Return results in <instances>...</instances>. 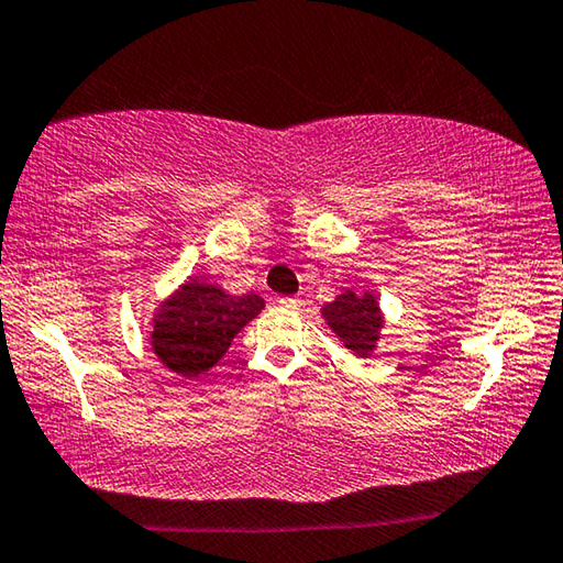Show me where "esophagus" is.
Instances as JSON below:
<instances>
[{
  "instance_id": "1",
  "label": "esophagus",
  "mask_w": 563,
  "mask_h": 563,
  "mask_svg": "<svg viewBox=\"0 0 563 563\" xmlns=\"http://www.w3.org/2000/svg\"><path fill=\"white\" fill-rule=\"evenodd\" d=\"M278 305L285 310H300V300L298 298H278Z\"/></svg>"
}]
</instances>
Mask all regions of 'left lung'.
I'll list each match as a JSON object with an SVG mask.
<instances>
[{"label": "left lung", "mask_w": 563, "mask_h": 563, "mask_svg": "<svg viewBox=\"0 0 563 563\" xmlns=\"http://www.w3.org/2000/svg\"><path fill=\"white\" fill-rule=\"evenodd\" d=\"M322 318L342 340V345L355 352L357 357H367L377 347L379 330L385 322L373 295L355 290H345L328 302L322 308Z\"/></svg>", "instance_id": "left-lung-1"}]
</instances>
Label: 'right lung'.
Returning <instances> with one entry per match:
<instances>
[{
	"label": "right lung",
	"mask_w": 563,
	"mask_h": 563,
	"mask_svg": "<svg viewBox=\"0 0 563 563\" xmlns=\"http://www.w3.org/2000/svg\"><path fill=\"white\" fill-rule=\"evenodd\" d=\"M261 295H228L218 285L190 278L154 316L151 347L168 369L198 377L231 347L233 338L263 310Z\"/></svg>",
	"instance_id": "right-lung-1"
}]
</instances>
